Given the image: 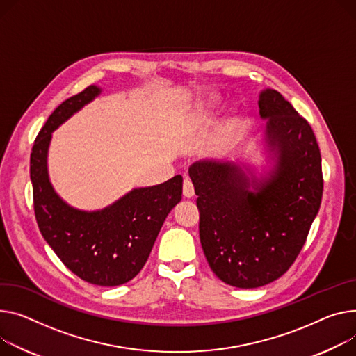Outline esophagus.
Instances as JSON below:
<instances>
[{
  "mask_svg": "<svg viewBox=\"0 0 356 356\" xmlns=\"http://www.w3.org/2000/svg\"><path fill=\"white\" fill-rule=\"evenodd\" d=\"M183 196L186 199H192L195 196V187H193L192 181L187 179L183 181Z\"/></svg>",
  "mask_w": 356,
  "mask_h": 356,
  "instance_id": "obj_1",
  "label": "esophagus"
}]
</instances>
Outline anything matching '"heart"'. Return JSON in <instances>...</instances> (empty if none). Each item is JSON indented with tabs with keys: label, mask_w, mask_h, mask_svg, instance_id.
Listing matches in <instances>:
<instances>
[{
	"label": "heart",
	"mask_w": 356,
	"mask_h": 356,
	"mask_svg": "<svg viewBox=\"0 0 356 356\" xmlns=\"http://www.w3.org/2000/svg\"><path fill=\"white\" fill-rule=\"evenodd\" d=\"M219 103H220V96H218V94H210V96L203 99L191 111V115H188V120H187V126L191 127V129L199 127L203 122H206L207 118L213 114V111L216 110ZM236 123H238V115L233 114L230 117L229 124L234 126Z\"/></svg>",
	"instance_id": "heart-1"
}]
</instances>
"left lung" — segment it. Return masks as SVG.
<instances>
[{"label":"left lung","instance_id":"obj_1","mask_svg":"<svg viewBox=\"0 0 356 356\" xmlns=\"http://www.w3.org/2000/svg\"><path fill=\"white\" fill-rule=\"evenodd\" d=\"M265 164L242 157L195 163L188 176L210 269L241 289L265 286L295 262L318 215L323 180L315 134L280 92H259Z\"/></svg>","mask_w":356,"mask_h":356}]
</instances>
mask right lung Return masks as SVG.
<instances>
[{
    "mask_svg": "<svg viewBox=\"0 0 356 356\" xmlns=\"http://www.w3.org/2000/svg\"><path fill=\"white\" fill-rule=\"evenodd\" d=\"M102 92L92 84L53 111L34 141L30 177L40 232L61 262L92 285L118 286L147 262L165 218L181 200L183 179L131 188L99 210L77 209L56 192L49 173L53 133Z\"/></svg>",
    "mask_w": 356,
    "mask_h": 356,
    "instance_id": "obj_1",
    "label": "right lung"
}]
</instances>
